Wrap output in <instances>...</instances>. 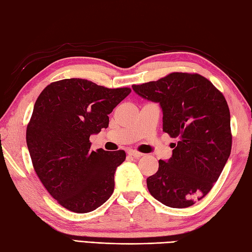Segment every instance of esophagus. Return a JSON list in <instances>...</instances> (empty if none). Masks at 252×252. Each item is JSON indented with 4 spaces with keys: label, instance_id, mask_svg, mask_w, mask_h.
I'll list each match as a JSON object with an SVG mask.
<instances>
[{
    "label": "esophagus",
    "instance_id": "esophagus-1",
    "mask_svg": "<svg viewBox=\"0 0 252 252\" xmlns=\"http://www.w3.org/2000/svg\"><path fill=\"white\" fill-rule=\"evenodd\" d=\"M128 155L131 156V157H133V158H140V157H142V156H143L142 153L138 152V151H135V150H129V151H128Z\"/></svg>",
    "mask_w": 252,
    "mask_h": 252
}]
</instances>
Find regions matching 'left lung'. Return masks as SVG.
<instances>
[{
    "mask_svg": "<svg viewBox=\"0 0 252 252\" xmlns=\"http://www.w3.org/2000/svg\"><path fill=\"white\" fill-rule=\"evenodd\" d=\"M132 89L160 103L163 131L178 139L172 157L147 178L149 192L167 207H191L211 190L232 150L226 100L199 74L172 73Z\"/></svg>",
    "mask_w": 252,
    "mask_h": 252,
    "instance_id": "8db88e82",
    "label": "left lung"
}]
</instances>
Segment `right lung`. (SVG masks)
Segmentation results:
<instances>
[{"label":"right lung","mask_w":252,"mask_h":252,"mask_svg":"<svg viewBox=\"0 0 252 252\" xmlns=\"http://www.w3.org/2000/svg\"><path fill=\"white\" fill-rule=\"evenodd\" d=\"M70 78L45 87L34 103L26 141L35 173L62 207L91 212L114 191V174L124 150L91 151L92 133L109 126V114L130 94Z\"/></svg>","instance_id":"add662e5"}]
</instances>
